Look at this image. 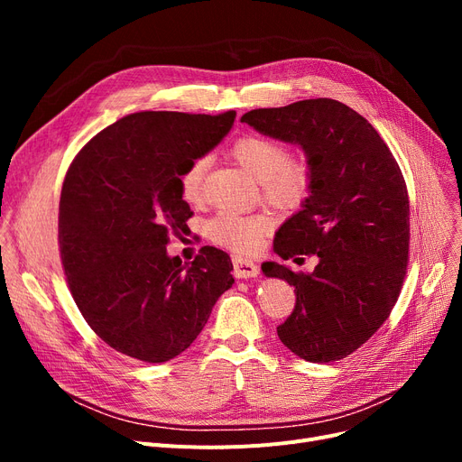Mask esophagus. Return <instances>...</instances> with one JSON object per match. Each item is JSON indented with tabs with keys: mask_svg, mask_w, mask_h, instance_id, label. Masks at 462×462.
Returning <instances> with one entry per match:
<instances>
[{
	"mask_svg": "<svg viewBox=\"0 0 462 462\" xmlns=\"http://www.w3.org/2000/svg\"><path fill=\"white\" fill-rule=\"evenodd\" d=\"M258 273H260V268L253 260L241 258V256L234 258V275L237 279H253V277H258Z\"/></svg>",
	"mask_w": 462,
	"mask_h": 462,
	"instance_id": "esophagus-1",
	"label": "esophagus"
}]
</instances>
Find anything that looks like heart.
<instances>
[{"mask_svg": "<svg viewBox=\"0 0 462 462\" xmlns=\"http://www.w3.org/2000/svg\"><path fill=\"white\" fill-rule=\"evenodd\" d=\"M234 161L254 178L263 200L281 209L300 208L312 190V168L305 159H290L288 150L277 140L265 136H244L230 150ZM209 166L208 157L192 159L180 174L181 199L189 204L202 197V181ZM272 223L265 215H239L223 211L206 223V232L217 245L226 247L239 254L258 251Z\"/></svg>", "mask_w": 462, "mask_h": 462, "instance_id": "heart-1", "label": "heart"}]
</instances>
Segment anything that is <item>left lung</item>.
<instances>
[{"mask_svg": "<svg viewBox=\"0 0 462 462\" xmlns=\"http://www.w3.org/2000/svg\"><path fill=\"white\" fill-rule=\"evenodd\" d=\"M241 121L300 145L314 176L301 209L275 234L273 251L282 260L314 254L317 268L296 273L262 263L265 277L296 288V307L277 335L305 361L343 359L378 331L401 294L410 247L401 168L369 121L333 99L258 108Z\"/></svg>", "mask_w": 462, "mask_h": 462, "instance_id": "1", "label": "left lung"}]
</instances>
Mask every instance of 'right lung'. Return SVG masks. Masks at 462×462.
<instances>
[{
	"label": "right lung",
	"mask_w": 462,
	"mask_h": 462,
	"mask_svg": "<svg viewBox=\"0 0 462 462\" xmlns=\"http://www.w3.org/2000/svg\"><path fill=\"white\" fill-rule=\"evenodd\" d=\"M218 116L136 112L95 134L61 187L58 241L72 300L103 341L138 361L164 363L204 329L232 286L230 256L202 247L189 263L168 256L170 236L192 217L180 174L234 125Z\"/></svg>",
	"instance_id": "add662e5"
}]
</instances>
